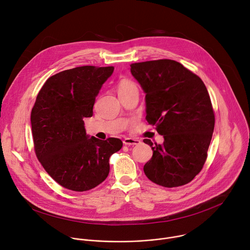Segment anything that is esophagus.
Returning <instances> with one entry per match:
<instances>
[{"label":"esophagus","instance_id":"1","mask_svg":"<svg viewBox=\"0 0 250 250\" xmlns=\"http://www.w3.org/2000/svg\"><path fill=\"white\" fill-rule=\"evenodd\" d=\"M124 144L125 146H137L140 145V140L136 139V138H131V137H126L124 139Z\"/></svg>","mask_w":250,"mask_h":250}]
</instances>
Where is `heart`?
I'll list each match as a JSON object with an SVG mask.
<instances>
[{"label": "heart", "instance_id": "b5f03b06", "mask_svg": "<svg viewBox=\"0 0 250 250\" xmlns=\"http://www.w3.org/2000/svg\"><path fill=\"white\" fill-rule=\"evenodd\" d=\"M134 84L127 80V79H124L120 82L119 84V92H122V91H125V90H127V89H130V88H134Z\"/></svg>", "mask_w": 250, "mask_h": 250}]
</instances>
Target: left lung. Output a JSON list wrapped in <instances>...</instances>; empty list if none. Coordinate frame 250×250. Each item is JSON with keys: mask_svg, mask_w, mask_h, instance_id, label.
Here are the masks:
<instances>
[{"mask_svg": "<svg viewBox=\"0 0 250 250\" xmlns=\"http://www.w3.org/2000/svg\"><path fill=\"white\" fill-rule=\"evenodd\" d=\"M130 72L146 93L147 123L164 137L162 145L144 140L153 151L144 167L146 177L167 188L191 182L205 164L215 127L204 82L170 59L133 63Z\"/></svg>", "mask_w": 250, "mask_h": 250, "instance_id": "1", "label": "left lung"}]
</instances>
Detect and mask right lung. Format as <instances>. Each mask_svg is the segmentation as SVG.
Masks as SVG:
<instances>
[{
  "label": "right lung",
  "mask_w": 250,
  "mask_h": 250,
  "mask_svg": "<svg viewBox=\"0 0 250 250\" xmlns=\"http://www.w3.org/2000/svg\"><path fill=\"white\" fill-rule=\"evenodd\" d=\"M114 67L81 66L49 77L41 89L30 115L35 154L45 171L62 187L84 192L109 175L111 155L123 142L101 140L86 133L84 118L93 106Z\"/></svg>",
  "instance_id": "1"
}]
</instances>
